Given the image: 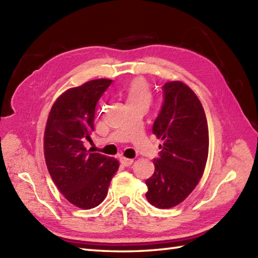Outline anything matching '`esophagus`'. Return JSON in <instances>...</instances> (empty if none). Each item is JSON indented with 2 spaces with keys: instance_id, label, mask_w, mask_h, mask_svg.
Returning <instances> with one entry per match:
<instances>
[{
  "instance_id": "esophagus-1",
  "label": "esophagus",
  "mask_w": 258,
  "mask_h": 258,
  "mask_svg": "<svg viewBox=\"0 0 258 258\" xmlns=\"http://www.w3.org/2000/svg\"><path fill=\"white\" fill-rule=\"evenodd\" d=\"M119 162H120V164H122L123 166H125V167H127V166H130V165H132L133 164V160H131V158H126V157H120L119 158Z\"/></svg>"
}]
</instances>
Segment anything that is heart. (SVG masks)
<instances>
[{
    "instance_id": "1",
    "label": "heart",
    "mask_w": 258,
    "mask_h": 258,
    "mask_svg": "<svg viewBox=\"0 0 258 258\" xmlns=\"http://www.w3.org/2000/svg\"><path fill=\"white\" fill-rule=\"evenodd\" d=\"M151 98L150 87L144 79H135L126 87V102L127 103L144 102L149 104Z\"/></svg>"
}]
</instances>
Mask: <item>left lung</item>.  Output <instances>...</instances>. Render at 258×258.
<instances>
[{
    "label": "left lung",
    "mask_w": 258,
    "mask_h": 258,
    "mask_svg": "<svg viewBox=\"0 0 258 258\" xmlns=\"http://www.w3.org/2000/svg\"><path fill=\"white\" fill-rule=\"evenodd\" d=\"M164 102L153 134L164 143L154 160L155 171L146 179V199L158 208L182 203L199 184L208 156V126L202 103L183 82L162 87Z\"/></svg>",
    "instance_id": "1"
}]
</instances>
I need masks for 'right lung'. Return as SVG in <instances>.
Here are the masks:
<instances>
[{"label": "right lung", "mask_w": 258, "mask_h": 258, "mask_svg": "<svg viewBox=\"0 0 258 258\" xmlns=\"http://www.w3.org/2000/svg\"><path fill=\"white\" fill-rule=\"evenodd\" d=\"M112 80L98 79L65 91L53 104L44 132V156L53 182L71 204L96 207L106 197L119 163L85 149L95 107Z\"/></svg>", "instance_id": "obj_1"}]
</instances>
